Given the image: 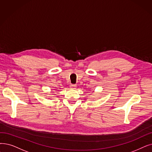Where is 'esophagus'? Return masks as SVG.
Instances as JSON below:
<instances>
[{
	"label": "esophagus",
	"instance_id": "34e87169",
	"mask_svg": "<svg viewBox=\"0 0 152 152\" xmlns=\"http://www.w3.org/2000/svg\"><path fill=\"white\" fill-rule=\"evenodd\" d=\"M69 87H70L71 89H75L76 88V85H75V84H71L69 86Z\"/></svg>",
	"mask_w": 152,
	"mask_h": 152
}]
</instances>
